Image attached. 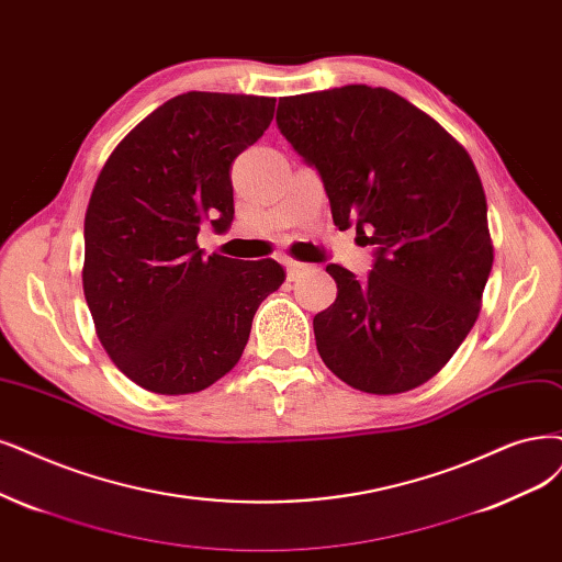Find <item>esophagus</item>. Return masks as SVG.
<instances>
[{
    "label": "esophagus",
    "instance_id": "obj_1",
    "mask_svg": "<svg viewBox=\"0 0 562 562\" xmlns=\"http://www.w3.org/2000/svg\"><path fill=\"white\" fill-rule=\"evenodd\" d=\"M284 266H286V280L289 282H296L305 273V268H307V263H301L296 259H286Z\"/></svg>",
    "mask_w": 562,
    "mask_h": 562
}]
</instances>
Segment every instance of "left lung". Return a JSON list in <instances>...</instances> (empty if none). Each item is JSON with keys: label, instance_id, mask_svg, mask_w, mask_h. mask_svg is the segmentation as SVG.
I'll return each mask as SVG.
<instances>
[{"label": "left lung", "instance_id": "obj_1", "mask_svg": "<svg viewBox=\"0 0 562 562\" xmlns=\"http://www.w3.org/2000/svg\"><path fill=\"white\" fill-rule=\"evenodd\" d=\"M278 127L319 171L336 226L357 224L378 247L361 282L326 266L338 296L313 319L322 361L375 396L422 386L480 317L493 266L468 150L401 94L368 86L282 97Z\"/></svg>", "mask_w": 562, "mask_h": 562}]
</instances>
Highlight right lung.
<instances>
[{"label": "right lung", "mask_w": 562, "mask_h": 562, "mask_svg": "<svg viewBox=\"0 0 562 562\" xmlns=\"http://www.w3.org/2000/svg\"><path fill=\"white\" fill-rule=\"evenodd\" d=\"M276 113L273 97L187 92L124 136L86 213L82 292L97 338L134 384L184 396L215 384L284 282L276 259L203 257V222L234 220V159Z\"/></svg>", "instance_id": "1"}]
</instances>
